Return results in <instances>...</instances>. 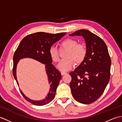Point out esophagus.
Returning a JSON list of instances; mask_svg holds the SVG:
<instances>
[{"label": "esophagus", "mask_w": 122, "mask_h": 122, "mask_svg": "<svg viewBox=\"0 0 122 122\" xmlns=\"http://www.w3.org/2000/svg\"><path fill=\"white\" fill-rule=\"evenodd\" d=\"M61 75H66V74H67V73L66 72H61Z\"/></svg>", "instance_id": "obj_1"}]
</instances>
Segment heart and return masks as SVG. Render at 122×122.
<instances>
[{
    "label": "heart",
    "mask_w": 122,
    "mask_h": 122,
    "mask_svg": "<svg viewBox=\"0 0 122 122\" xmlns=\"http://www.w3.org/2000/svg\"><path fill=\"white\" fill-rule=\"evenodd\" d=\"M60 47L67 49L65 55L67 58L62 59L57 65V68L62 72L69 71L74 66L73 60L76 64H80L86 56L87 50L84 44L78 43V41L72 38H68L62 41L60 43ZM49 54L53 61L55 63L58 61L59 51L56 46H52L50 47Z\"/></svg>",
    "instance_id": "b5f03b06"
}]
</instances>
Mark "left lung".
I'll list each match as a JSON object with an SVG mask.
<instances>
[{"instance_id":"left-lung-1","label":"left lung","mask_w":122,"mask_h":122,"mask_svg":"<svg viewBox=\"0 0 122 122\" xmlns=\"http://www.w3.org/2000/svg\"><path fill=\"white\" fill-rule=\"evenodd\" d=\"M69 36L83 37L87 50L84 60L69 73L71 93L77 102L90 104L99 98L108 84L111 58L105 42L90 31L80 29Z\"/></svg>"}]
</instances>
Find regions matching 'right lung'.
Masks as SVG:
<instances>
[{"mask_svg":"<svg viewBox=\"0 0 122 122\" xmlns=\"http://www.w3.org/2000/svg\"><path fill=\"white\" fill-rule=\"evenodd\" d=\"M66 32L52 34L44 32H38L29 35L20 41L13 56V75L16 80V67L20 59L30 58L45 65V69L49 80L50 88L47 96L43 100H34L26 97L22 91L20 93L25 99L35 105L43 106L50 103L54 98L56 89L61 79V75L52 63L49 54V50L53 44L60 40Z\"/></svg>","mask_w":122,"mask_h":122,"instance_id":"1","label":"right lung"}]
</instances>
